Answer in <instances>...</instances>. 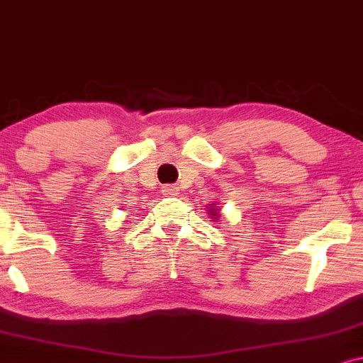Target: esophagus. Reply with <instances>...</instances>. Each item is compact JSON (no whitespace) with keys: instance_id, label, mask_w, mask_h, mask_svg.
Masks as SVG:
<instances>
[{"instance_id":"obj_1","label":"esophagus","mask_w":363,"mask_h":363,"mask_svg":"<svg viewBox=\"0 0 363 363\" xmlns=\"http://www.w3.org/2000/svg\"><path fill=\"white\" fill-rule=\"evenodd\" d=\"M162 191H164V193L165 194H176V187H174V186H170V184H167V186H164L162 187Z\"/></svg>"}]
</instances>
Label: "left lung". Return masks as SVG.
I'll list each match as a JSON object with an SVG mask.
<instances>
[{"label": "left lung", "instance_id": "8db88e82", "mask_svg": "<svg viewBox=\"0 0 363 363\" xmlns=\"http://www.w3.org/2000/svg\"><path fill=\"white\" fill-rule=\"evenodd\" d=\"M209 211H211L213 213V218H215V220H216V218H218V211H216V209H209Z\"/></svg>", "mask_w": 363, "mask_h": 363}]
</instances>
